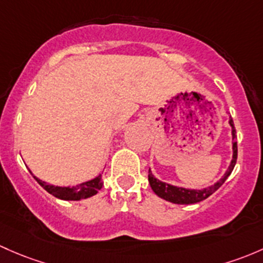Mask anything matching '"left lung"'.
<instances>
[{
	"instance_id": "8db88e82",
	"label": "left lung",
	"mask_w": 263,
	"mask_h": 263,
	"mask_svg": "<svg viewBox=\"0 0 263 263\" xmlns=\"http://www.w3.org/2000/svg\"><path fill=\"white\" fill-rule=\"evenodd\" d=\"M229 124L232 126V136H233V159H232L231 165H229L228 170L226 171L224 176L220 179L219 181L215 182L214 185L212 186L205 187L203 190H194V189H185V187H178V186H174V185L166 184V182H162L160 180H157L156 178L153 175L150 170H148V182L151 185V189L154 190L155 194L157 197L165 199V200L171 201V203H175V204H195L199 203V201L204 200L208 197H211L214 192H217L220 186L223 185V182L227 180L231 173L233 171L234 165L237 162V141L234 140L236 139V128H234V123L232 117L229 118Z\"/></svg>"
}]
</instances>
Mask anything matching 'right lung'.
I'll list each match as a JSON object with an SVG mask.
<instances>
[{"label":"right lung","mask_w":263,"mask_h":263,"mask_svg":"<svg viewBox=\"0 0 263 263\" xmlns=\"http://www.w3.org/2000/svg\"><path fill=\"white\" fill-rule=\"evenodd\" d=\"M34 178L49 194L54 195L55 198L63 199V200H81V199L93 197L101 190L102 185H103V176L102 175H98L93 180L82 182V184L73 187L54 186V185L48 184V182L41 181L36 176H34Z\"/></svg>","instance_id":"add662e5"}]
</instances>
